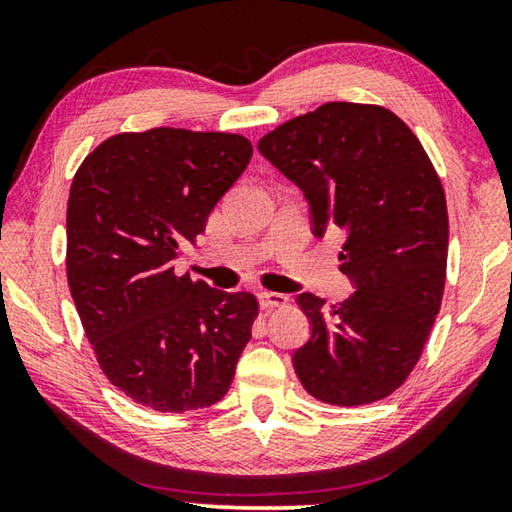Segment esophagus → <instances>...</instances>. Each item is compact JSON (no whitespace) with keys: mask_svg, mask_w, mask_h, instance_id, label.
I'll list each match as a JSON object with an SVG mask.
<instances>
[{"mask_svg":"<svg viewBox=\"0 0 512 512\" xmlns=\"http://www.w3.org/2000/svg\"><path fill=\"white\" fill-rule=\"evenodd\" d=\"M257 298H259V305H262V309L284 307L289 302V298L284 296V293H275V291H259Z\"/></svg>","mask_w":512,"mask_h":512,"instance_id":"obj_1","label":"esophagus"}]
</instances>
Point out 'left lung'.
<instances>
[{
	"mask_svg": "<svg viewBox=\"0 0 512 512\" xmlns=\"http://www.w3.org/2000/svg\"><path fill=\"white\" fill-rule=\"evenodd\" d=\"M257 149L305 192L314 232L341 228L357 291L298 305L311 336L293 354L309 395L334 406L384 400L409 379L436 323L449 219L440 176L404 121L375 103L329 101L284 121Z\"/></svg>",
	"mask_w": 512,
	"mask_h": 512,
	"instance_id": "8db88e82",
	"label": "left lung"
}]
</instances>
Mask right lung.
Returning a JSON list of instances; mask_svg holds the SVG:
<instances>
[{"label":"right lung","mask_w":512,"mask_h":512,"mask_svg":"<svg viewBox=\"0 0 512 512\" xmlns=\"http://www.w3.org/2000/svg\"><path fill=\"white\" fill-rule=\"evenodd\" d=\"M250 155L244 135L162 126L108 137L74 173L69 291L103 375L153 411L223 400L250 341L253 293L212 289L173 268Z\"/></svg>","instance_id":"right-lung-1"}]
</instances>
